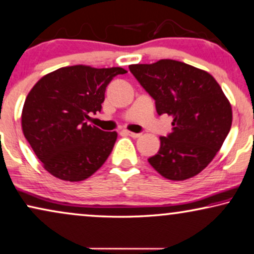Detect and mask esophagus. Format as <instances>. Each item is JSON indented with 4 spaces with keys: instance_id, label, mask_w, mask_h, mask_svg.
<instances>
[{
    "instance_id": "obj_1",
    "label": "esophagus",
    "mask_w": 254,
    "mask_h": 254,
    "mask_svg": "<svg viewBox=\"0 0 254 254\" xmlns=\"http://www.w3.org/2000/svg\"><path fill=\"white\" fill-rule=\"evenodd\" d=\"M126 134L129 135V136H131V137H134V139L141 136V133H133V131H128V130H126Z\"/></svg>"
}]
</instances>
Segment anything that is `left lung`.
I'll return each instance as SVG.
<instances>
[{
    "mask_svg": "<svg viewBox=\"0 0 254 254\" xmlns=\"http://www.w3.org/2000/svg\"><path fill=\"white\" fill-rule=\"evenodd\" d=\"M129 71L155 100L157 114L174 118L173 131L148 159L163 177L183 181L211 162L232 124L231 105L216 79L186 63L161 59L129 65Z\"/></svg>",
    "mask_w": 254,
    "mask_h": 254,
    "instance_id": "8db88e82",
    "label": "left lung"
}]
</instances>
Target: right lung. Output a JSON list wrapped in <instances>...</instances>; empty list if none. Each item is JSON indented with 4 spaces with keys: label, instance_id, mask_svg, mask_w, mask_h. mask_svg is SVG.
Segmentation results:
<instances>
[{
    "label": "right lung",
    "instance_id": "add662e5",
    "mask_svg": "<svg viewBox=\"0 0 254 254\" xmlns=\"http://www.w3.org/2000/svg\"><path fill=\"white\" fill-rule=\"evenodd\" d=\"M126 72L74 65L44 75L31 88L22 111L23 134L51 175L79 182L105 163L117 131H104L87 120L101 111L112 79Z\"/></svg>",
    "mask_w": 254,
    "mask_h": 254
}]
</instances>
